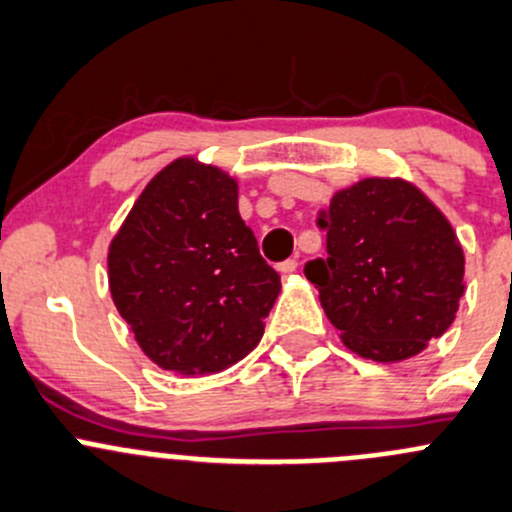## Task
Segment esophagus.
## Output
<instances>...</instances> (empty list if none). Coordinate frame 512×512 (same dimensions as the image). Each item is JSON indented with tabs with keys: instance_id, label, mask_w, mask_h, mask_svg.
Masks as SVG:
<instances>
[{
	"instance_id": "obj_1",
	"label": "esophagus",
	"mask_w": 512,
	"mask_h": 512,
	"mask_svg": "<svg viewBox=\"0 0 512 512\" xmlns=\"http://www.w3.org/2000/svg\"><path fill=\"white\" fill-rule=\"evenodd\" d=\"M298 268V258L293 256V258H288V261H283V263H278V271L283 273V276H288V273H293Z\"/></svg>"
}]
</instances>
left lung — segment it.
<instances>
[{
    "mask_svg": "<svg viewBox=\"0 0 512 512\" xmlns=\"http://www.w3.org/2000/svg\"><path fill=\"white\" fill-rule=\"evenodd\" d=\"M318 226L328 258L306 263L328 321L361 358L418 356L455 321L465 256L450 221L406 179L356 181Z\"/></svg>",
    "mask_w": 512,
    "mask_h": 512,
    "instance_id": "left-lung-1",
    "label": "left lung"
}]
</instances>
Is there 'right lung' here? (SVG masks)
I'll use <instances>...</instances> for the list:
<instances>
[{"label":"right lung","mask_w":512,"mask_h":512,"mask_svg":"<svg viewBox=\"0 0 512 512\" xmlns=\"http://www.w3.org/2000/svg\"><path fill=\"white\" fill-rule=\"evenodd\" d=\"M109 291L141 351L206 376L249 356L281 276L239 214V184L181 156L146 184L109 244Z\"/></svg>","instance_id":"obj_1"}]
</instances>
